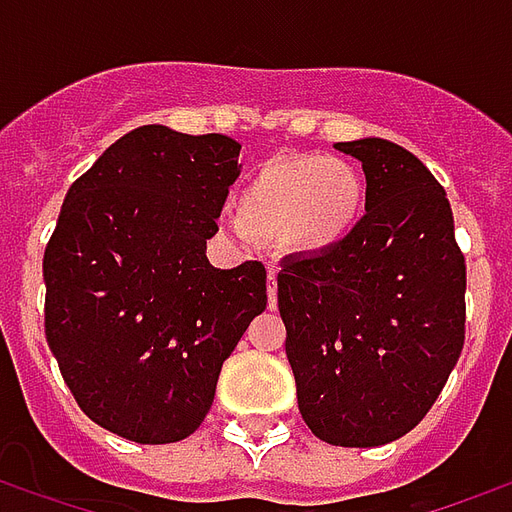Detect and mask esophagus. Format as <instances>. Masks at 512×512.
Wrapping results in <instances>:
<instances>
[{
	"instance_id": "esophagus-1",
	"label": "esophagus",
	"mask_w": 512,
	"mask_h": 512,
	"mask_svg": "<svg viewBox=\"0 0 512 512\" xmlns=\"http://www.w3.org/2000/svg\"><path fill=\"white\" fill-rule=\"evenodd\" d=\"M266 293H268V307H271V310H277V274H274V271H268Z\"/></svg>"
}]
</instances>
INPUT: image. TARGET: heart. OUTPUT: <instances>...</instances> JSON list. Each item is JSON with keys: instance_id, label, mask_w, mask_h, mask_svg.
Listing matches in <instances>:
<instances>
[{"instance_id": "b5f03b06", "label": "heart", "mask_w": 512, "mask_h": 512, "mask_svg": "<svg viewBox=\"0 0 512 512\" xmlns=\"http://www.w3.org/2000/svg\"><path fill=\"white\" fill-rule=\"evenodd\" d=\"M365 211L362 172L334 156L277 158L238 194V213L224 219L235 235L249 230L282 238L293 252L321 255L354 233Z\"/></svg>"}]
</instances>
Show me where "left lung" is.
Wrapping results in <instances>:
<instances>
[{"instance_id":"left-lung-1","label":"left lung","mask_w":512,"mask_h":512,"mask_svg":"<svg viewBox=\"0 0 512 512\" xmlns=\"http://www.w3.org/2000/svg\"><path fill=\"white\" fill-rule=\"evenodd\" d=\"M362 161L365 216L343 244L277 274L285 354L307 428L334 447H381L417 428L458 365L466 263L447 191L406 147L337 142Z\"/></svg>"}]
</instances>
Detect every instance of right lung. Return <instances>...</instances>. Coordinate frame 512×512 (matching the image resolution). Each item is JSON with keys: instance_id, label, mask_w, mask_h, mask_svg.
Instances as JSON below:
<instances>
[{"instance_id": "add662e5", "label": "right lung", "mask_w": 512, "mask_h": 512, "mask_svg": "<svg viewBox=\"0 0 512 512\" xmlns=\"http://www.w3.org/2000/svg\"><path fill=\"white\" fill-rule=\"evenodd\" d=\"M241 145L139 126L73 183L46 255V340L95 425L136 444L191 436L255 315L266 268H213L205 241Z\"/></svg>"}]
</instances>
